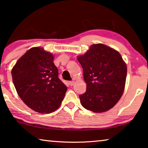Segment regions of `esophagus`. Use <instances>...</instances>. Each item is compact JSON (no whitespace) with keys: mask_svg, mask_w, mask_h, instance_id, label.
I'll return each instance as SVG.
<instances>
[{"mask_svg":"<svg viewBox=\"0 0 148 148\" xmlns=\"http://www.w3.org/2000/svg\"><path fill=\"white\" fill-rule=\"evenodd\" d=\"M74 82H74V80L70 81V82H69V84H70V86H73V85L74 84Z\"/></svg>","mask_w":148,"mask_h":148,"instance_id":"1","label":"esophagus"}]
</instances>
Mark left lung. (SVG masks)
I'll return each instance as SVG.
<instances>
[{"label": "left lung", "mask_w": 148, "mask_h": 148, "mask_svg": "<svg viewBox=\"0 0 148 148\" xmlns=\"http://www.w3.org/2000/svg\"><path fill=\"white\" fill-rule=\"evenodd\" d=\"M83 69L86 91L79 96L82 106L100 113L113 108L122 97L127 74L120 53L102 44L91 46L78 56Z\"/></svg>", "instance_id": "left-lung-1"}]
</instances>
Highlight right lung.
Masks as SVG:
<instances>
[{
	"mask_svg": "<svg viewBox=\"0 0 148 148\" xmlns=\"http://www.w3.org/2000/svg\"><path fill=\"white\" fill-rule=\"evenodd\" d=\"M53 60L51 53L32 48L16 62L11 72L20 98L39 113L49 114L58 109L67 90L58 78Z\"/></svg>",
	"mask_w": 148,
	"mask_h": 148,
	"instance_id": "obj_1",
	"label": "right lung"
}]
</instances>
